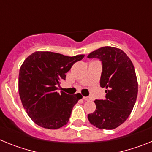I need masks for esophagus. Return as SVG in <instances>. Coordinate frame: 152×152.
<instances>
[{"label":"esophagus","instance_id":"1","mask_svg":"<svg viewBox=\"0 0 152 152\" xmlns=\"http://www.w3.org/2000/svg\"><path fill=\"white\" fill-rule=\"evenodd\" d=\"M83 100H90V97H88V96H83Z\"/></svg>","mask_w":152,"mask_h":152}]
</instances>
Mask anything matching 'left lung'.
Wrapping results in <instances>:
<instances>
[{"instance_id":"left-lung-1","label":"left lung","mask_w":152,"mask_h":152,"mask_svg":"<svg viewBox=\"0 0 152 152\" xmlns=\"http://www.w3.org/2000/svg\"><path fill=\"white\" fill-rule=\"evenodd\" d=\"M102 62L100 84L106 88L104 100H95L96 110L88 114L90 123L100 129H113L131 113L138 94L135 68L121 49L102 47L88 56Z\"/></svg>"}]
</instances>
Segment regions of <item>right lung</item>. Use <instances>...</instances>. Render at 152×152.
I'll return each mask as SVG.
<instances>
[{
	"mask_svg": "<svg viewBox=\"0 0 152 152\" xmlns=\"http://www.w3.org/2000/svg\"><path fill=\"white\" fill-rule=\"evenodd\" d=\"M84 55L69 57L51 52H36L26 58L19 73V94L28 116L38 126L56 129L68 123L80 94L58 92L65 74Z\"/></svg>",
	"mask_w": 152,
	"mask_h": 152,
	"instance_id": "right-lung-1",
	"label": "right lung"
}]
</instances>
